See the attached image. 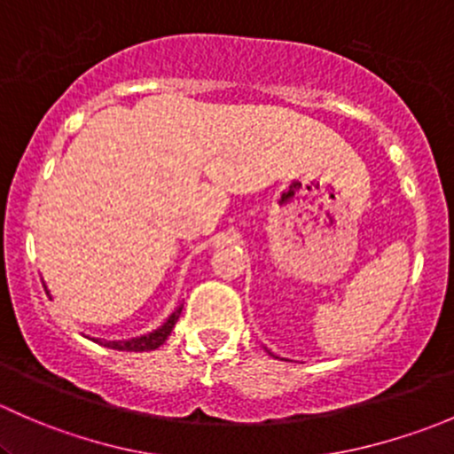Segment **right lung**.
I'll list each match as a JSON object with an SVG mask.
<instances>
[{"label": "right lung", "mask_w": 454, "mask_h": 454, "mask_svg": "<svg viewBox=\"0 0 454 454\" xmlns=\"http://www.w3.org/2000/svg\"><path fill=\"white\" fill-rule=\"evenodd\" d=\"M180 312L182 308H177L176 312L168 316L167 323H164L160 329H155L153 333H149V336L131 338V340H122V342H107V340H96V342L105 347H112V349H118V351H153L158 349L160 345H164V340L171 336V329L176 327L177 318H180Z\"/></svg>", "instance_id": "obj_1"}]
</instances>
